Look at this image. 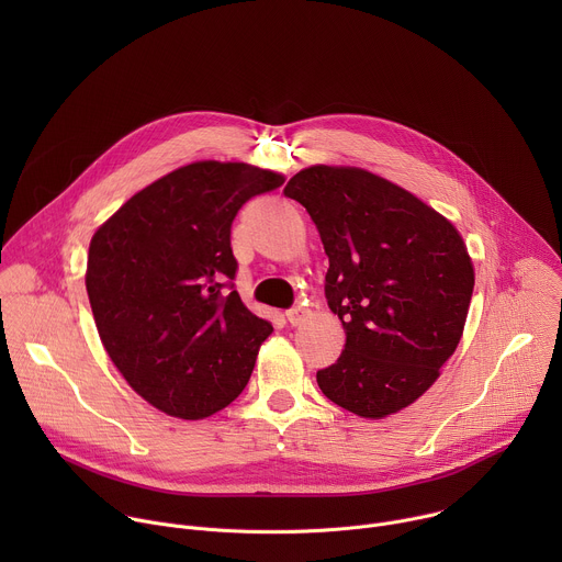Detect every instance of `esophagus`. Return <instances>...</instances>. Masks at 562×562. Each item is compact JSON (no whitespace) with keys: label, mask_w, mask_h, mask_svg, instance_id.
I'll return each mask as SVG.
<instances>
[{"label":"esophagus","mask_w":562,"mask_h":562,"mask_svg":"<svg viewBox=\"0 0 562 562\" xmlns=\"http://www.w3.org/2000/svg\"><path fill=\"white\" fill-rule=\"evenodd\" d=\"M286 319L291 325H300L302 319H304V308L302 306H291L289 311H286Z\"/></svg>","instance_id":"obj_1"}]
</instances>
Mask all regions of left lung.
<instances>
[{
  "label": "left lung",
  "instance_id": "left-lung-1",
  "mask_svg": "<svg viewBox=\"0 0 562 562\" xmlns=\"http://www.w3.org/2000/svg\"><path fill=\"white\" fill-rule=\"evenodd\" d=\"M284 195L306 209L323 239L325 295L347 334L317 386L362 418L405 409L436 382L464 329L473 267L460 233L362 169H304Z\"/></svg>",
  "mask_w": 562,
  "mask_h": 562
}]
</instances>
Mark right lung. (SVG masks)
<instances>
[{
    "label": "right lung",
    "instance_id": "obj_1",
    "mask_svg": "<svg viewBox=\"0 0 562 562\" xmlns=\"http://www.w3.org/2000/svg\"><path fill=\"white\" fill-rule=\"evenodd\" d=\"M284 178L195 162L135 193L91 239L87 291L104 349L159 412L206 418L243 393L273 331L235 291L231 224Z\"/></svg>",
    "mask_w": 562,
    "mask_h": 562
}]
</instances>
